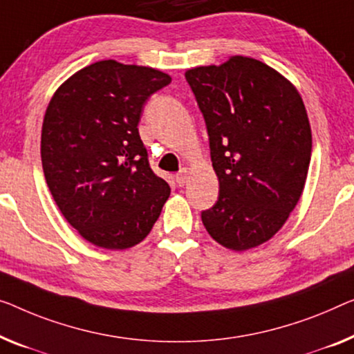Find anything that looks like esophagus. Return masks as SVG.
Masks as SVG:
<instances>
[{
  "instance_id": "obj_1",
  "label": "esophagus",
  "mask_w": 354,
  "mask_h": 354,
  "mask_svg": "<svg viewBox=\"0 0 354 354\" xmlns=\"http://www.w3.org/2000/svg\"><path fill=\"white\" fill-rule=\"evenodd\" d=\"M187 179H189V176H187V171H181V173H178V175H176V183H178V186H184V184L187 183Z\"/></svg>"
}]
</instances>
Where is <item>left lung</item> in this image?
I'll return each mask as SVG.
<instances>
[{"label": "left lung", "mask_w": 354, "mask_h": 354, "mask_svg": "<svg viewBox=\"0 0 354 354\" xmlns=\"http://www.w3.org/2000/svg\"><path fill=\"white\" fill-rule=\"evenodd\" d=\"M186 79L202 111L218 202L202 211L211 239L232 251L266 243L304 192L312 129L302 97L277 70L251 57L197 66Z\"/></svg>", "instance_id": "obj_1"}]
</instances>
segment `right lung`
Masks as SVG:
<instances>
[{"instance_id": "obj_1", "label": "right lung", "mask_w": 354, "mask_h": 354, "mask_svg": "<svg viewBox=\"0 0 354 354\" xmlns=\"http://www.w3.org/2000/svg\"><path fill=\"white\" fill-rule=\"evenodd\" d=\"M170 82L154 68L102 60L50 98L42 170L57 207L88 243L127 250L159 219L170 186L151 170L138 122L146 100Z\"/></svg>"}]
</instances>
